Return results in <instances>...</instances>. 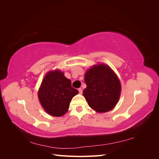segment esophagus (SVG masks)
Instances as JSON below:
<instances>
[{"label": "esophagus", "mask_w": 159, "mask_h": 159, "mask_svg": "<svg viewBox=\"0 0 159 159\" xmlns=\"http://www.w3.org/2000/svg\"><path fill=\"white\" fill-rule=\"evenodd\" d=\"M78 91H79V93H80V94H81V93H83V89H81V88H79V89H78Z\"/></svg>", "instance_id": "34e87169"}]
</instances>
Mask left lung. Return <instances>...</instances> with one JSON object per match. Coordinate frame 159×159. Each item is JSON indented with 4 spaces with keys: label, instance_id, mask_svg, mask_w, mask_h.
I'll return each instance as SVG.
<instances>
[{
    "label": "left lung",
    "instance_id": "left-lung-1",
    "mask_svg": "<svg viewBox=\"0 0 159 159\" xmlns=\"http://www.w3.org/2000/svg\"><path fill=\"white\" fill-rule=\"evenodd\" d=\"M83 95L89 106L98 113L109 111L118 102L121 86L115 72L106 64L95 65L85 74Z\"/></svg>",
    "mask_w": 159,
    "mask_h": 159
}]
</instances>
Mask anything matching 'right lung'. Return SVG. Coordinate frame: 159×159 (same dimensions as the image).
Returning <instances> with one entry per match:
<instances>
[{
  "instance_id": "right-lung-1",
  "label": "right lung",
  "mask_w": 159,
  "mask_h": 159,
  "mask_svg": "<svg viewBox=\"0 0 159 159\" xmlns=\"http://www.w3.org/2000/svg\"><path fill=\"white\" fill-rule=\"evenodd\" d=\"M79 93L71 87L70 80L63 72L56 70L48 72L38 90V99L47 113L61 117L68 111L74 96Z\"/></svg>"
}]
</instances>
